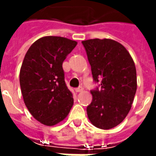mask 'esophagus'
Returning a JSON list of instances; mask_svg holds the SVG:
<instances>
[{
  "label": "esophagus",
  "mask_w": 156,
  "mask_h": 156,
  "mask_svg": "<svg viewBox=\"0 0 156 156\" xmlns=\"http://www.w3.org/2000/svg\"><path fill=\"white\" fill-rule=\"evenodd\" d=\"M81 91H83V87H77V88H75V92H77V93L81 92Z\"/></svg>",
  "instance_id": "esophagus-1"
}]
</instances>
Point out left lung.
<instances>
[{
    "label": "left lung",
    "instance_id": "1",
    "mask_svg": "<svg viewBox=\"0 0 156 156\" xmlns=\"http://www.w3.org/2000/svg\"><path fill=\"white\" fill-rule=\"evenodd\" d=\"M87 52L94 81L101 88L91 90L89 121L96 128L110 129L128 115L135 98L137 79L135 62L121 43L111 39L81 41Z\"/></svg>",
    "mask_w": 156,
    "mask_h": 156
}]
</instances>
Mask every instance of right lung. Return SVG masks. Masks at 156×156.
Masks as SVG:
<instances>
[{
	"label": "right lung",
	"instance_id": "1",
	"mask_svg": "<svg viewBox=\"0 0 156 156\" xmlns=\"http://www.w3.org/2000/svg\"><path fill=\"white\" fill-rule=\"evenodd\" d=\"M77 42L60 36H44L34 41L25 55L20 70L24 103L30 114L46 126L68 116L73 94L64 81L62 63Z\"/></svg>",
	"mask_w": 156,
	"mask_h": 156
}]
</instances>
